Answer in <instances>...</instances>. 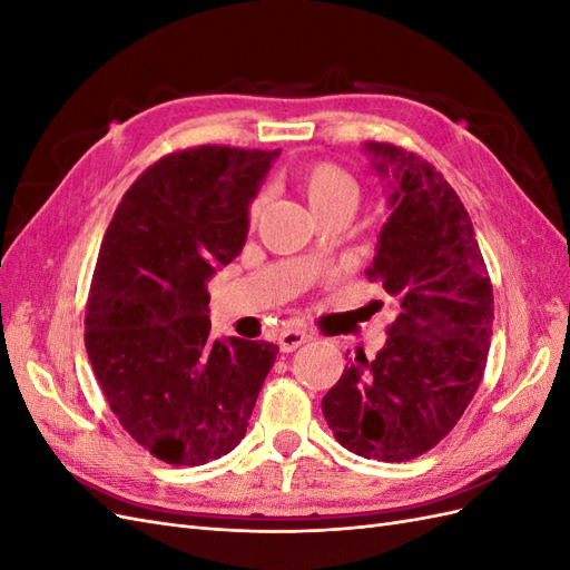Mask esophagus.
I'll list each match as a JSON object with an SVG mask.
<instances>
[{
  "instance_id": "34e87169",
  "label": "esophagus",
  "mask_w": 570,
  "mask_h": 570,
  "mask_svg": "<svg viewBox=\"0 0 570 570\" xmlns=\"http://www.w3.org/2000/svg\"><path fill=\"white\" fill-rule=\"evenodd\" d=\"M304 342H308V335L304 331H297V327H289V331H283L278 335V344L283 352H295Z\"/></svg>"
}]
</instances>
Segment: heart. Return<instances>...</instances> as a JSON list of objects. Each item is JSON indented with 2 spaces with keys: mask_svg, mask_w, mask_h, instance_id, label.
I'll return each instance as SVG.
<instances>
[{
  "mask_svg": "<svg viewBox=\"0 0 570 570\" xmlns=\"http://www.w3.org/2000/svg\"><path fill=\"white\" fill-rule=\"evenodd\" d=\"M299 193L316 218L331 214H354L361 202L356 178L335 161H314L299 174ZM266 197L256 195L247 209L249 226L262 220Z\"/></svg>",
  "mask_w": 570,
  "mask_h": 570,
  "instance_id": "b5f03b06",
  "label": "heart"
}]
</instances>
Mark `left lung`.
I'll use <instances>...</instances> for the list:
<instances>
[{"mask_svg":"<svg viewBox=\"0 0 570 570\" xmlns=\"http://www.w3.org/2000/svg\"><path fill=\"white\" fill-rule=\"evenodd\" d=\"M371 168L387 180L390 218L368 281L394 299L385 347L358 354L321 409L350 452L409 461L450 435L482 381L494 299L469 212L454 187L419 154L366 142Z\"/></svg>","mask_w":570,"mask_h":570,"instance_id":"1","label":"left lung"}]
</instances>
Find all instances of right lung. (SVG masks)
<instances>
[{
	"instance_id": "1",
	"label": "right lung",
	"mask_w": 570,
	"mask_h": 570,
	"mask_svg": "<svg viewBox=\"0 0 570 570\" xmlns=\"http://www.w3.org/2000/svg\"><path fill=\"white\" fill-rule=\"evenodd\" d=\"M278 154H166L130 185L101 239L85 350L120 425L166 463L233 452L278 356L264 340H214L206 292L243 249L247 209Z\"/></svg>"
}]
</instances>
